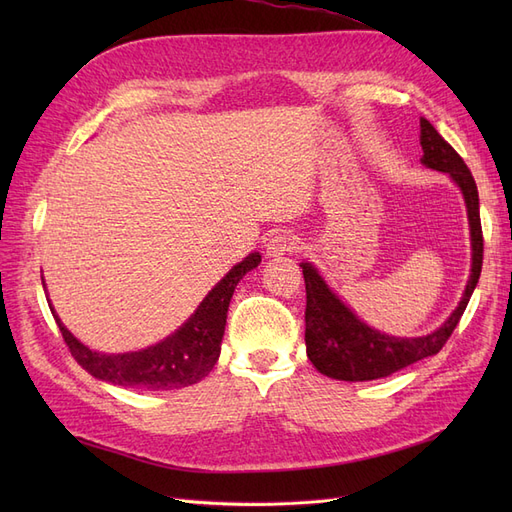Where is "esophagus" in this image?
<instances>
[{"instance_id": "1", "label": "esophagus", "mask_w": 512, "mask_h": 512, "mask_svg": "<svg viewBox=\"0 0 512 512\" xmlns=\"http://www.w3.org/2000/svg\"><path fill=\"white\" fill-rule=\"evenodd\" d=\"M297 247V239H294L290 232H277L269 241H267V256L271 258H280L288 252H292Z\"/></svg>"}]
</instances>
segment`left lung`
Listing matches in <instances>:
<instances>
[{
  "label": "left lung",
  "instance_id": "8db88e82",
  "mask_svg": "<svg viewBox=\"0 0 512 512\" xmlns=\"http://www.w3.org/2000/svg\"><path fill=\"white\" fill-rule=\"evenodd\" d=\"M421 147V162L427 168L451 175L463 194V200H466L472 241V269L466 290H463V297L453 309V314L436 331L421 337H395L371 329L329 288L312 262H301L307 292V359L324 376L346 382L378 380L416 361L427 359V356L438 354L446 339L455 331L463 312H466L468 301L478 284L480 269H483V228H480L478 190L474 177L459 153L444 141L425 117H421Z\"/></svg>",
  "mask_w": 512,
  "mask_h": 512
}]
</instances>
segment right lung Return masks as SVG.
I'll use <instances>...</instances> for the list:
<instances>
[{
	"mask_svg": "<svg viewBox=\"0 0 512 512\" xmlns=\"http://www.w3.org/2000/svg\"><path fill=\"white\" fill-rule=\"evenodd\" d=\"M260 265V254H247L215 284L196 312L162 342L136 352L106 354L87 348L59 320L53 305L57 327L64 335L72 356L91 376L126 389L170 391L203 380L220 359L228 305L237 284L247 271ZM44 286V284H42Z\"/></svg>",
	"mask_w": 512,
	"mask_h": 512,
	"instance_id": "right-lung-1",
	"label": "right lung"
}]
</instances>
